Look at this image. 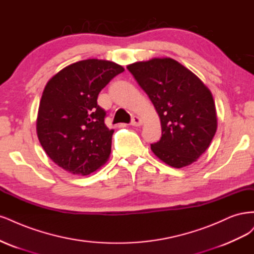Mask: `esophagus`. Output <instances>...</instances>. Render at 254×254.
I'll return each instance as SVG.
<instances>
[{
	"label": "esophagus",
	"instance_id": "34e87169",
	"mask_svg": "<svg viewBox=\"0 0 254 254\" xmlns=\"http://www.w3.org/2000/svg\"><path fill=\"white\" fill-rule=\"evenodd\" d=\"M130 125L133 127H140L142 125V119L138 116H134L132 119V122H130Z\"/></svg>",
	"mask_w": 254,
	"mask_h": 254
}]
</instances>
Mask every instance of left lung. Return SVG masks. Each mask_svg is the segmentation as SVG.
Returning a JSON list of instances; mask_svg holds the SVG:
<instances>
[{"label":"left lung","instance_id":"left-lung-1","mask_svg":"<svg viewBox=\"0 0 254 254\" xmlns=\"http://www.w3.org/2000/svg\"><path fill=\"white\" fill-rule=\"evenodd\" d=\"M149 96L161 122V138L151 150L170 167L192 165L206 152L217 128L210 89L171 58H153L127 67Z\"/></svg>","mask_w":254,"mask_h":254}]
</instances>
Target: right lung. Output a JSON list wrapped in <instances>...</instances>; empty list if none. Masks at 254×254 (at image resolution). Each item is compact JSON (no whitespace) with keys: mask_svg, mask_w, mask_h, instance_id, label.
I'll return each mask as SVG.
<instances>
[{"mask_svg":"<svg viewBox=\"0 0 254 254\" xmlns=\"http://www.w3.org/2000/svg\"><path fill=\"white\" fill-rule=\"evenodd\" d=\"M121 65L87 59L72 63L48 81L41 98L37 134L50 158L73 175H88L109 159L114 129L97 104L101 89Z\"/></svg>","mask_w":254,"mask_h":254,"instance_id":"obj_1","label":"right lung"}]
</instances>
